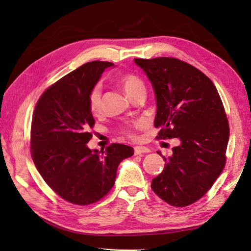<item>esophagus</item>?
I'll use <instances>...</instances> for the list:
<instances>
[{
  "label": "esophagus",
  "mask_w": 251,
  "mask_h": 251,
  "mask_svg": "<svg viewBox=\"0 0 251 251\" xmlns=\"http://www.w3.org/2000/svg\"><path fill=\"white\" fill-rule=\"evenodd\" d=\"M150 150L148 148L144 147H135L134 148V154L135 155H141V154H146L149 153Z\"/></svg>",
  "instance_id": "obj_1"
}]
</instances>
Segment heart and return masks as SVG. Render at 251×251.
<instances>
[{
	"label": "heart",
	"mask_w": 251,
	"mask_h": 251,
	"mask_svg": "<svg viewBox=\"0 0 251 251\" xmlns=\"http://www.w3.org/2000/svg\"><path fill=\"white\" fill-rule=\"evenodd\" d=\"M119 82L120 85L123 86L126 95L133 98L136 94L140 92H146V86H144V82L142 79L134 73H124L119 76ZM101 95H102V89L100 83H96L93 88L90 90L89 95H88V103L89 108L93 114H98L101 110ZM142 126L141 121H136L131 126H121L120 132L126 137L131 139L137 138V134H136V130H138Z\"/></svg>",
	"instance_id": "heart-1"
}]
</instances>
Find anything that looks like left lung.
<instances>
[{"instance_id": "obj_1", "label": "left lung", "mask_w": 251, "mask_h": 251, "mask_svg": "<svg viewBox=\"0 0 251 251\" xmlns=\"http://www.w3.org/2000/svg\"><path fill=\"white\" fill-rule=\"evenodd\" d=\"M147 73L157 100V139L179 138L164 157L151 189L164 202L185 207L201 199L226 163L229 125L217 88L196 67L175 57L134 58Z\"/></svg>"}]
</instances>
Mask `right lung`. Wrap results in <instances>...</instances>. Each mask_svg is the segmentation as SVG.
<instances>
[{
  "mask_svg": "<svg viewBox=\"0 0 251 251\" xmlns=\"http://www.w3.org/2000/svg\"><path fill=\"white\" fill-rule=\"evenodd\" d=\"M113 65L94 60L80 66L45 90L33 111L30 151L36 169L60 198L80 206L104 198L119 163L134 154L120 143L100 151L87 147L95 125L88 95Z\"/></svg>",
  "mask_w": 251,
  "mask_h": 251,
  "instance_id": "right-lung-1",
  "label": "right lung"
}]
</instances>
